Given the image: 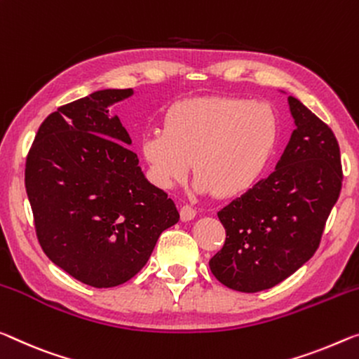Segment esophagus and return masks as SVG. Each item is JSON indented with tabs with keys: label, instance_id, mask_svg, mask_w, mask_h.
<instances>
[{
	"label": "esophagus",
	"instance_id": "obj_1",
	"mask_svg": "<svg viewBox=\"0 0 359 359\" xmlns=\"http://www.w3.org/2000/svg\"><path fill=\"white\" fill-rule=\"evenodd\" d=\"M196 215H197L196 208H192L191 205H183L180 210V217L183 222H191V219L196 218Z\"/></svg>",
	"mask_w": 359,
	"mask_h": 359
}]
</instances>
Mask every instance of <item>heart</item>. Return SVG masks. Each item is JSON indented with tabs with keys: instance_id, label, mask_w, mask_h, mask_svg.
<instances>
[{
	"instance_id": "obj_1",
	"label": "heart",
	"mask_w": 359,
	"mask_h": 359,
	"mask_svg": "<svg viewBox=\"0 0 359 359\" xmlns=\"http://www.w3.org/2000/svg\"><path fill=\"white\" fill-rule=\"evenodd\" d=\"M278 117L266 102L239 97H194L176 102L163 130L141 137L149 178L162 189L194 168L196 191L236 197L262 178L278 142Z\"/></svg>"
}]
</instances>
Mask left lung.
Wrapping results in <instances>:
<instances>
[{"instance_id":"obj_1","label":"left lung","mask_w":359,"mask_h":359,"mask_svg":"<svg viewBox=\"0 0 359 359\" xmlns=\"http://www.w3.org/2000/svg\"><path fill=\"white\" fill-rule=\"evenodd\" d=\"M287 101L295 130L276 170L218 212L226 241L208 264L233 290L269 289L310 260L340 194L332 130L299 99Z\"/></svg>"}]
</instances>
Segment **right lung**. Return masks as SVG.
Wrapping results in <instances>:
<instances>
[{
  "mask_svg": "<svg viewBox=\"0 0 359 359\" xmlns=\"http://www.w3.org/2000/svg\"><path fill=\"white\" fill-rule=\"evenodd\" d=\"M133 90H101L60 106L40 125L25 189L43 252L91 287H115L142 269L180 213L149 183L112 104Z\"/></svg>",
  "mask_w": 359,
  "mask_h": 359,
  "instance_id": "right-lung-1",
  "label": "right lung"
}]
</instances>
